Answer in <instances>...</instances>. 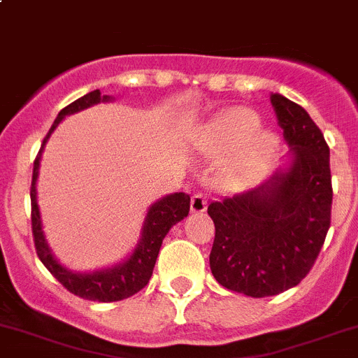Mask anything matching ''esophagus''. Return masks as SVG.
Returning <instances> with one entry per match:
<instances>
[{
    "label": "esophagus",
    "mask_w": 358,
    "mask_h": 358,
    "mask_svg": "<svg viewBox=\"0 0 358 358\" xmlns=\"http://www.w3.org/2000/svg\"><path fill=\"white\" fill-rule=\"evenodd\" d=\"M208 206V197L203 192H194L192 199H190V211L192 213H203L206 211Z\"/></svg>",
    "instance_id": "esophagus-1"
}]
</instances>
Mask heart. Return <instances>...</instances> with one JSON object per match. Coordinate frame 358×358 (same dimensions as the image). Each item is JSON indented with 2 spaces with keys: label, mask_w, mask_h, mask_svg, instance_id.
Here are the masks:
<instances>
[{
  "label": "heart",
  "mask_w": 358,
  "mask_h": 358,
  "mask_svg": "<svg viewBox=\"0 0 358 358\" xmlns=\"http://www.w3.org/2000/svg\"><path fill=\"white\" fill-rule=\"evenodd\" d=\"M257 127L259 119L252 110L234 108L218 117L208 131V141L218 154L238 150L227 171L232 183L252 182L271 164L278 150L276 134Z\"/></svg>",
  "instance_id": "1"
}]
</instances>
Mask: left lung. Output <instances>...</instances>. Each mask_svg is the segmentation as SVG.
Instances as JSON below:
<instances>
[{"instance_id":"obj_1","label":"left lung","mask_w":358,"mask_h":358,"mask_svg":"<svg viewBox=\"0 0 358 358\" xmlns=\"http://www.w3.org/2000/svg\"><path fill=\"white\" fill-rule=\"evenodd\" d=\"M292 147V164L248 192L208 206L215 224L210 267L232 292L269 297L292 289L311 271L331 227L329 145L306 110L271 94Z\"/></svg>"}]
</instances>
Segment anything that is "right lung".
<instances>
[{"instance_id":"obj_1","label":"right lung","mask_w":358,"mask_h":358,"mask_svg":"<svg viewBox=\"0 0 358 358\" xmlns=\"http://www.w3.org/2000/svg\"><path fill=\"white\" fill-rule=\"evenodd\" d=\"M99 101H110V96H101L99 91H92L89 94L78 98L76 101L69 103L68 106H64L59 112L57 119L54 120L52 127L48 129L47 136L43 138V143H41V148L38 152L36 159H34L33 166V182H31V229H33L34 248H36L38 257H40L43 266L47 267L48 271L54 275V278L66 290H69L71 294L87 301L113 303V301H122L134 296V294L140 292L147 285L152 276V271H154L162 239H164V236L168 234V231L176 222L183 220V217L189 215L190 196L185 192H176L171 194V196H166L159 203L152 204V208L147 213V218H145L143 234H141L136 250H134L133 255L126 262L119 264V266L112 267V269L96 271L91 273V275H78V273L68 271L66 267H62L54 259L47 241H45L43 231H41L40 211H38L36 203V178L38 168H40L41 150H43L52 131L57 127V124L66 115L80 112L83 108H89V106L96 105Z\"/></svg>"}]
</instances>
